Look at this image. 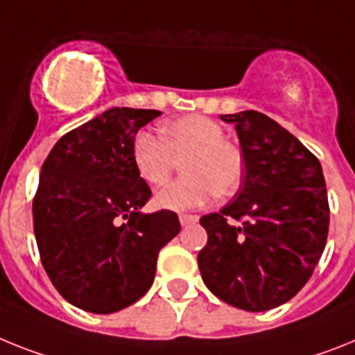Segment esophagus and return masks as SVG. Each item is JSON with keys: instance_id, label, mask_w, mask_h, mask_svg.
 Returning a JSON list of instances; mask_svg holds the SVG:
<instances>
[{"instance_id": "1", "label": "esophagus", "mask_w": 355, "mask_h": 355, "mask_svg": "<svg viewBox=\"0 0 355 355\" xmlns=\"http://www.w3.org/2000/svg\"><path fill=\"white\" fill-rule=\"evenodd\" d=\"M178 220H180V223H182V225H189V223L198 222V216H196V214H180V216H178Z\"/></svg>"}]
</instances>
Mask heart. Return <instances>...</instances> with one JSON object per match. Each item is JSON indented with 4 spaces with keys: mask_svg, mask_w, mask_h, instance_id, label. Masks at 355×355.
Segmentation results:
<instances>
[{
    "mask_svg": "<svg viewBox=\"0 0 355 355\" xmlns=\"http://www.w3.org/2000/svg\"><path fill=\"white\" fill-rule=\"evenodd\" d=\"M160 139L142 132L132 148L137 175L155 187L168 182L177 162L184 160V177L155 195L159 209H196L216 193L233 195L242 184V151L223 139V128L213 119L186 115L169 121L160 126Z\"/></svg>",
    "mask_w": 355,
    "mask_h": 355,
    "instance_id": "obj_1",
    "label": "heart"
}]
</instances>
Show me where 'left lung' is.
Instances as JSON below:
<instances>
[{
  "label": "left lung",
  "instance_id": "left-lung-1",
  "mask_svg": "<svg viewBox=\"0 0 355 355\" xmlns=\"http://www.w3.org/2000/svg\"><path fill=\"white\" fill-rule=\"evenodd\" d=\"M220 119L236 128L245 177L218 213L204 214L198 252L205 287L249 312L284 305L311 279L329 234L320 160L276 121L254 110Z\"/></svg>",
  "mask_w": 355,
  "mask_h": 355
}]
</instances>
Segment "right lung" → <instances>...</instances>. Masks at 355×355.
<instances>
[{
    "instance_id": "1",
    "label": "right lung",
    "mask_w": 355,
    "mask_h": 355,
    "mask_svg": "<svg viewBox=\"0 0 355 355\" xmlns=\"http://www.w3.org/2000/svg\"><path fill=\"white\" fill-rule=\"evenodd\" d=\"M157 110L112 108L62 135L41 168L35 242L67 302L112 314L148 293L159 251L180 233L173 211L142 213L151 189L135 171L137 132Z\"/></svg>"
}]
</instances>
